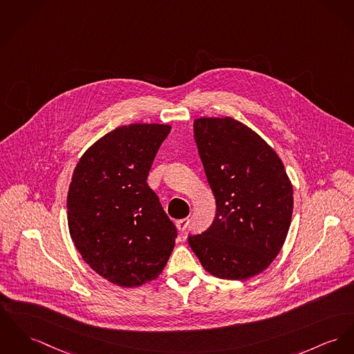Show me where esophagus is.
<instances>
[{
	"label": "esophagus",
	"mask_w": 354,
	"mask_h": 354,
	"mask_svg": "<svg viewBox=\"0 0 354 354\" xmlns=\"http://www.w3.org/2000/svg\"><path fill=\"white\" fill-rule=\"evenodd\" d=\"M189 218H181V220H177V221H176V227H177V230H178L180 232H184V231L187 230Z\"/></svg>",
	"instance_id": "esophagus-1"
}]
</instances>
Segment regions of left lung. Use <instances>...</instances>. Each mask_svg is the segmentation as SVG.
Returning a JSON list of instances; mask_svg holds the SVG:
<instances>
[{"mask_svg":"<svg viewBox=\"0 0 354 354\" xmlns=\"http://www.w3.org/2000/svg\"><path fill=\"white\" fill-rule=\"evenodd\" d=\"M193 131L216 214L207 231L188 236L189 245L214 277L252 278L282 248L292 214V185L278 154L241 122L196 119Z\"/></svg>","mask_w":354,"mask_h":354,"instance_id":"1","label":"left lung"}]
</instances>
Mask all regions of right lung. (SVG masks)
<instances>
[{"mask_svg": "<svg viewBox=\"0 0 354 354\" xmlns=\"http://www.w3.org/2000/svg\"><path fill=\"white\" fill-rule=\"evenodd\" d=\"M169 124L120 126L83 154L67 197L68 228L84 261L104 279L136 287L156 279L177 228L147 176Z\"/></svg>", "mask_w": 354, "mask_h": 354, "instance_id": "add662e5", "label": "right lung"}]
</instances>
